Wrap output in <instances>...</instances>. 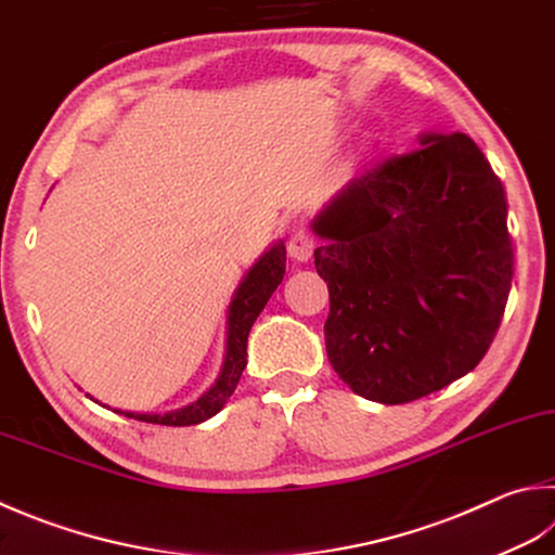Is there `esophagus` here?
Instances as JSON below:
<instances>
[{"instance_id": "obj_1", "label": "esophagus", "mask_w": 555, "mask_h": 555, "mask_svg": "<svg viewBox=\"0 0 555 555\" xmlns=\"http://www.w3.org/2000/svg\"><path fill=\"white\" fill-rule=\"evenodd\" d=\"M287 254L292 260H299V263H305V260L311 258L313 254V236L307 232L305 227L295 229V232L289 234L287 238Z\"/></svg>"}]
</instances>
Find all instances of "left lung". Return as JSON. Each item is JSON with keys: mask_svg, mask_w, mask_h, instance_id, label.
I'll return each mask as SVG.
<instances>
[{"mask_svg": "<svg viewBox=\"0 0 555 555\" xmlns=\"http://www.w3.org/2000/svg\"><path fill=\"white\" fill-rule=\"evenodd\" d=\"M421 144L350 181L313 222L328 362L386 405L440 391L483 360L515 273L505 188L483 152L464 132Z\"/></svg>", "mask_w": 555, "mask_h": 555, "instance_id": "8db88e82", "label": "left lung"}]
</instances>
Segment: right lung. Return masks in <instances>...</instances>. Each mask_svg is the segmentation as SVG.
<instances>
[{
	"label": "right lung",
	"instance_id": "obj_1",
	"mask_svg": "<svg viewBox=\"0 0 555 555\" xmlns=\"http://www.w3.org/2000/svg\"><path fill=\"white\" fill-rule=\"evenodd\" d=\"M285 246L278 244L268 250V254L258 260V263L248 270L242 285H238L236 295L232 299V307H229V321H227V358L222 374H219L217 384L205 396H201L195 403L181 408V411L173 413H128L118 411L134 421L142 423H154V425H173V427H185V425H197L212 417L217 411H222L229 396L234 393L238 379H242V372L246 367V343H248V331L258 319V313L263 311L268 299L285 275Z\"/></svg>",
	"mask_w": 555,
	"mask_h": 555
}]
</instances>
